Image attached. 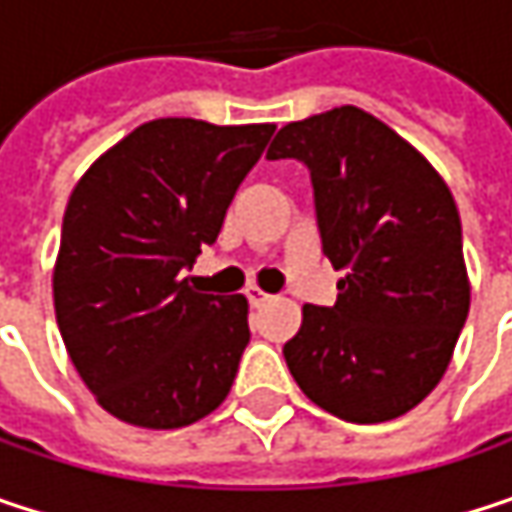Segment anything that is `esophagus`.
Wrapping results in <instances>:
<instances>
[{
    "label": "esophagus",
    "mask_w": 512,
    "mask_h": 512,
    "mask_svg": "<svg viewBox=\"0 0 512 512\" xmlns=\"http://www.w3.org/2000/svg\"><path fill=\"white\" fill-rule=\"evenodd\" d=\"M246 296H249V302H252V305H263V302H269V299H272L266 290H260V287H255V284L246 290Z\"/></svg>",
    "instance_id": "1"
}]
</instances>
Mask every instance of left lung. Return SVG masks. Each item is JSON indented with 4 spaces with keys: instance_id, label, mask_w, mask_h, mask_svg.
Listing matches in <instances>:
<instances>
[{
    "instance_id": "1",
    "label": "left lung",
    "mask_w": 512,
    "mask_h": 512,
    "mask_svg": "<svg viewBox=\"0 0 512 512\" xmlns=\"http://www.w3.org/2000/svg\"><path fill=\"white\" fill-rule=\"evenodd\" d=\"M266 156L311 168L323 255L344 272L338 302L302 305L284 344L296 385L350 424L406 415L445 376L471 305L448 183L358 106L290 121Z\"/></svg>"
}]
</instances>
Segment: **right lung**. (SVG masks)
<instances>
[{
	"label": "right lung",
	"mask_w": 512,
	"mask_h": 512,
	"mask_svg": "<svg viewBox=\"0 0 512 512\" xmlns=\"http://www.w3.org/2000/svg\"><path fill=\"white\" fill-rule=\"evenodd\" d=\"M275 124L156 118L70 192L52 302L94 400L124 424L177 430L228 397L249 344V299L198 293L183 266L216 243Z\"/></svg>",
	"instance_id": "obj_1"
}]
</instances>
